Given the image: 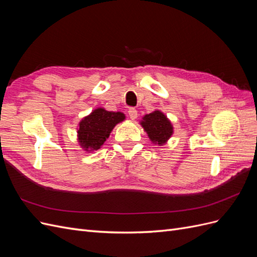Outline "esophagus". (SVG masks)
Segmentation results:
<instances>
[{
	"label": "esophagus",
	"mask_w": 257,
	"mask_h": 257,
	"mask_svg": "<svg viewBox=\"0 0 257 257\" xmlns=\"http://www.w3.org/2000/svg\"><path fill=\"white\" fill-rule=\"evenodd\" d=\"M128 115H130V118L132 120H135L137 118L138 113H137V110L135 109V108H130V109H128Z\"/></svg>",
	"instance_id": "obj_1"
}]
</instances>
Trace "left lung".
Wrapping results in <instances>:
<instances>
[{
  "instance_id": "left-lung-1",
  "label": "left lung",
  "mask_w": 257,
  "mask_h": 257,
  "mask_svg": "<svg viewBox=\"0 0 257 257\" xmlns=\"http://www.w3.org/2000/svg\"><path fill=\"white\" fill-rule=\"evenodd\" d=\"M142 125L153 143L165 144L173 135V126L168 119L161 111H153L144 116Z\"/></svg>"
}]
</instances>
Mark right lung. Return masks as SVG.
<instances>
[{"instance_id": "add662e5", "label": "right lung", "mask_w": 257, "mask_h": 257, "mask_svg": "<svg viewBox=\"0 0 257 257\" xmlns=\"http://www.w3.org/2000/svg\"><path fill=\"white\" fill-rule=\"evenodd\" d=\"M122 112L107 111L103 108L95 109L79 123L78 139L84 150H97L109 137L115 124L123 121Z\"/></svg>"}]
</instances>
